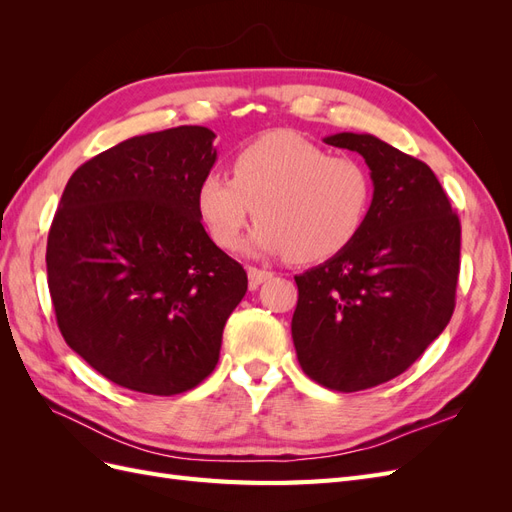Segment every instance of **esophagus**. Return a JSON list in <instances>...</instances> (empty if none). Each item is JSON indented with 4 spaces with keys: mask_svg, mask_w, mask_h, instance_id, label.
Instances as JSON below:
<instances>
[{
    "mask_svg": "<svg viewBox=\"0 0 512 512\" xmlns=\"http://www.w3.org/2000/svg\"><path fill=\"white\" fill-rule=\"evenodd\" d=\"M247 277H250V288H258L260 284L271 280L273 273L265 271V269H258V267H247Z\"/></svg>",
    "mask_w": 512,
    "mask_h": 512,
    "instance_id": "obj_1",
    "label": "esophagus"
}]
</instances>
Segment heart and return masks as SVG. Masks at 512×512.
<instances>
[{
  "label": "heart",
  "mask_w": 512,
  "mask_h": 512,
  "mask_svg": "<svg viewBox=\"0 0 512 512\" xmlns=\"http://www.w3.org/2000/svg\"><path fill=\"white\" fill-rule=\"evenodd\" d=\"M374 203L363 160L331 153L292 130L241 147L232 177L209 170L196 185V213L209 239L232 250L256 211L254 254H286L294 265L324 262L361 235Z\"/></svg>",
  "instance_id": "1"
}]
</instances>
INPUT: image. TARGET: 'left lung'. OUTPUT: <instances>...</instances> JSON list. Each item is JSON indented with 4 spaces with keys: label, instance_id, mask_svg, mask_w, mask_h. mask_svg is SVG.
Returning <instances> with one entry per match:
<instances>
[{
    "label": "left lung",
    "instance_id": "8db88e82",
    "mask_svg": "<svg viewBox=\"0 0 512 512\" xmlns=\"http://www.w3.org/2000/svg\"><path fill=\"white\" fill-rule=\"evenodd\" d=\"M324 143L361 153L374 203L344 252L294 277L292 342L309 378L354 393L404 374L451 320L461 224L425 162L371 134Z\"/></svg>",
    "mask_w": 512,
    "mask_h": 512
}]
</instances>
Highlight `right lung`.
Wrapping results in <instances>:
<instances>
[{
	"instance_id": "obj_1",
	"label": "right lung",
	"mask_w": 512,
	"mask_h": 512,
	"mask_svg": "<svg viewBox=\"0 0 512 512\" xmlns=\"http://www.w3.org/2000/svg\"><path fill=\"white\" fill-rule=\"evenodd\" d=\"M215 134L179 126L128 138L74 170L46 243L66 344L123 389L179 395L218 365L247 273L196 213Z\"/></svg>"
}]
</instances>
